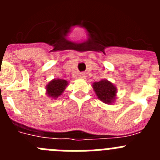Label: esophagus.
<instances>
[{"label":"esophagus","mask_w":160,"mask_h":160,"mask_svg":"<svg viewBox=\"0 0 160 160\" xmlns=\"http://www.w3.org/2000/svg\"><path fill=\"white\" fill-rule=\"evenodd\" d=\"M79 78L82 79H85L86 78V73H79Z\"/></svg>","instance_id":"1"}]
</instances>
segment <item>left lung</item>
I'll list each match as a JSON object with an SVG mask.
<instances>
[{"mask_svg":"<svg viewBox=\"0 0 160 160\" xmlns=\"http://www.w3.org/2000/svg\"><path fill=\"white\" fill-rule=\"evenodd\" d=\"M93 88L98 98L107 104H112L116 99V87L107 79L93 83Z\"/></svg>","mask_w":160,"mask_h":160,"instance_id":"obj_1","label":"left lung"}]
</instances>
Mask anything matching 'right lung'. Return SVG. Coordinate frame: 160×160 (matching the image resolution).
<instances>
[{"mask_svg": "<svg viewBox=\"0 0 160 160\" xmlns=\"http://www.w3.org/2000/svg\"><path fill=\"white\" fill-rule=\"evenodd\" d=\"M67 85L68 82L64 79H53L46 86V94L48 97L56 99L59 96L62 95L63 91L66 90Z\"/></svg>", "mask_w": 160, "mask_h": 160, "instance_id": "1", "label": "right lung"}]
</instances>
